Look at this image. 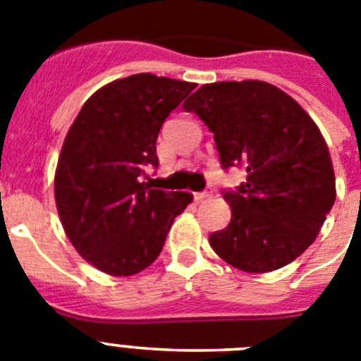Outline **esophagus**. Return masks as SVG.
<instances>
[{
    "label": "esophagus",
    "instance_id": "34e87169",
    "mask_svg": "<svg viewBox=\"0 0 361 361\" xmlns=\"http://www.w3.org/2000/svg\"><path fill=\"white\" fill-rule=\"evenodd\" d=\"M195 200L196 202H202V200H205V198H209V196H211V190H202V192H195Z\"/></svg>",
    "mask_w": 361,
    "mask_h": 361
}]
</instances>
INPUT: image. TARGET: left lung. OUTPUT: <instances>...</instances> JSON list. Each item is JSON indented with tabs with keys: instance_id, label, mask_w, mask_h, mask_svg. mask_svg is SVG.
Wrapping results in <instances>:
<instances>
[{
	"instance_id": "1",
	"label": "left lung",
	"mask_w": 361,
	"mask_h": 361,
	"mask_svg": "<svg viewBox=\"0 0 361 361\" xmlns=\"http://www.w3.org/2000/svg\"><path fill=\"white\" fill-rule=\"evenodd\" d=\"M213 132L222 169L247 178L222 192L231 222L209 244L227 264L250 274L279 269L316 240L334 205L329 148L292 97L262 80L205 84L183 104Z\"/></svg>"
}]
</instances>
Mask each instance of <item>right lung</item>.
<instances>
[{"label": "right lung", "instance_id": "add662e5", "mask_svg": "<svg viewBox=\"0 0 361 361\" xmlns=\"http://www.w3.org/2000/svg\"><path fill=\"white\" fill-rule=\"evenodd\" d=\"M196 84L139 73L93 93L71 124L54 176V200L71 244L104 274L134 275L161 253L189 192L152 189L156 141Z\"/></svg>", "mask_w": 361, "mask_h": 361}]
</instances>
